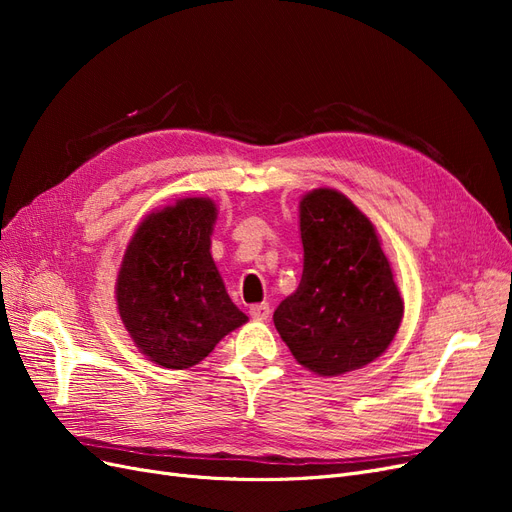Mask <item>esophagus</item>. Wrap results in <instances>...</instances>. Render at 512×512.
I'll list each match as a JSON object with an SVG mask.
<instances>
[{"label":"esophagus","instance_id":"34e87169","mask_svg":"<svg viewBox=\"0 0 512 512\" xmlns=\"http://www.w3.org/2000/svg\"><path fill=\"white\" fill-rule=\"evenodd\" d=\"M271 314V305L269 303H256L250 307V316L254 320H267Z\"/></svg>","mask_w":512,"mask_h":512}]
</instances>
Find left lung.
<instances>
[{"label":"left lung","instance_id":"obj_1","mask_svg":"<svg viewBox=\"0 0 512 512\" xmlns=\"http://www.w3.org/2000/svg\"><path fill=\"white\" fill-rule=\"evenodd\" d=\"M303 275L273 322L303 367L320 376L359 369L389 348L404 316L376 230L335 190L301 200Z\"/></svg>","mask_w":512,"mask_h":512}]
</instances>
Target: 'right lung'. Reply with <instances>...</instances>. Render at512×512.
<instances>
[{
    "mask_svg": "<svg viewBox=\"0 0 512 512\" xmlns=\"http://www.w3.org/2000/svg\"><path fill=\"white\" fill-rule=\"evenodd\" d=\"M215 205L183 198L138 226L117 277V305L134 344L153 363L185 369L247 320L211 258Z\"/></svg>",
    "mask_w": 512,
    "mask_h": 512,
    "instance_id": "1",
    "label": "right lung"
}]
</instances>
